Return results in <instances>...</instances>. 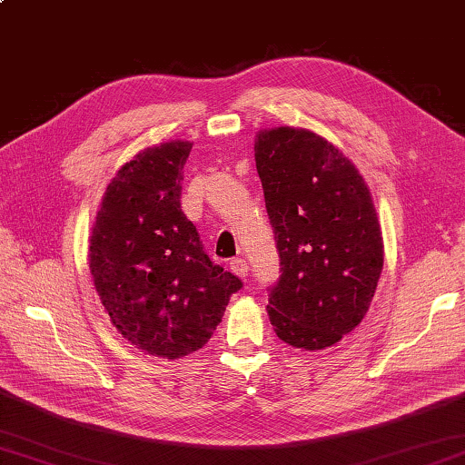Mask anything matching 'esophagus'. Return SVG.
Instances as JSON below:
<instances>
[{
  "instance_id": "esophagus-1",
  "label": "esophagus",
  "mask_w": 465,
  "mask_h": 465,
  "mask_svg": "<svg viewBox=\"0 0 465 465\" xmlns=\"http://www.w3.org/2000/svg\"><path fill=\"white\" fill-rule=\"evenodd\" d=\"M230 270L238 275V278H242V280H245L248 278V263H245V260H242V258H233L232 262H230Z\"/></svg>"
}]
</instances>
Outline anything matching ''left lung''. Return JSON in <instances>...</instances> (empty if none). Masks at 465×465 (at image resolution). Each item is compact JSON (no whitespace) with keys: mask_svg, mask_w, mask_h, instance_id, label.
Listing matches in <instances>:
<instances>
[{"mask_svg":"<svg viewBox=\"0 0 465 465\" xmlns=\"http://www.w3.org/2000/svg\"><path fill=\"white\" fill-rule=\"evenodd\" d=\"M253 152L282 260L268 303L273 331L292 348H331L368 313L383 268L370 187L303 127L262 130Z\"/></svg>","mask_w":465,"mask_h":465,"instance_id":"obj_1","label":"left lung"}]
</instances>
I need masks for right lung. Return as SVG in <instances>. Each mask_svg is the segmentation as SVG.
Wrapping results in <instances>:
<instances>
[{
    "label": "right lung",
    "mask_w": 465,
    "mask_h": 465,
    "mask_svg": "<svg viewBox=\"0 0 465 465\" xmlns=\"http://www.w3.org/2000/svg\"><path fill=\"white\" fill-rule=\"evenodd\" d=\"M192 143L145 147L107 183L90 235L95 292L114 328L155 358L197 351L242 280L213 265L182 212Z\"/></svg>",
    "instance_id": "add662e5"
}]
</instances>
